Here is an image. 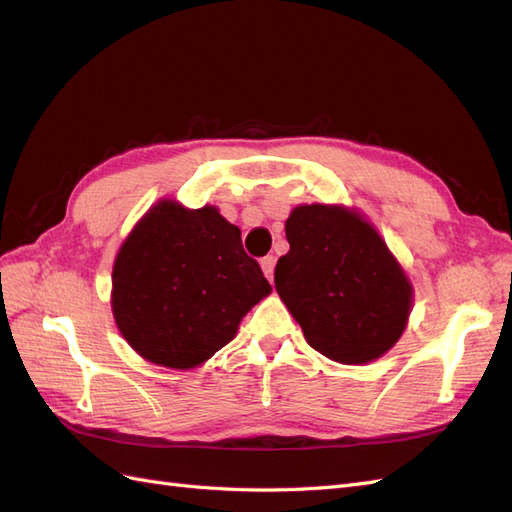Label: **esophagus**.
<instances>
[{
	"label": "esophagus",
	"instance_id": "obj_1",
	"mask_svg": "<svg viewBox=\"0 0 512 512\" xmlns=\"http://www.w3.org/2000/svg\"><path fill=\"white\" fill-rule=\"evenodd\" d=\"M260 267H262V273L267 275V280L273 282V271H275V256H265L260 260Z\"/></svg>",
	"mask_w": 512,
	"mask_h": 512
}]
</instances>
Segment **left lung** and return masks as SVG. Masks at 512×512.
I'll use <instances>...</instances> for the list:
<instances>
[{
  "instance_id": "obj_1",
  "label": "left lung",
  "mask_w": 512,
  "mask_h": 512,
  "mask_svg": "<svg viewBox=\"0 0 512 512\" xmlns=\"http://www.w3.org/2000/svg\"><path fill=\"white\" fill-rule=\"evenodd\" d=\"M290 252L275 290L307 344L331 361L365 365L406 331L414 290L378 230L344 205H299L286 220Z\"/></svg>"
}]
</instances>
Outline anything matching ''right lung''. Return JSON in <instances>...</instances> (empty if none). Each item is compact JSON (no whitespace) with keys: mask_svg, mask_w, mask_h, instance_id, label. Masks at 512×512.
Instances as JSON below:
<instances>
[{"mask_svg":"<svg viewBox=\"0 0 512 512\" xmlns=\"http://www.w3.org/2000/svg\"><path fill=\"white\" fill-rule=\"evenodd\" d=\"M269 292L241 230L218 207L162 198L119 247L111 307L119 333L145 361L192 369L224 348Z\"/></svg>","mask_w":512,"mask_h":512,"instance_id":"1","label":"right lung"}]
</instances>
